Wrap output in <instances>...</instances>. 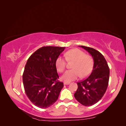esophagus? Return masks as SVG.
I'll use <instances>...</instances> for the list:
<instances>
[{"label":"esophagus","mask_w":126,"mask_h":126,"mask_svg":"<svg viewBox=\"0 0 126 126\" xmlns=\"http://www.w3.org/2000/svg\"><path fill=\"white\" fill-rule=\"evenodd\" d=\"M63 84H64V85H69V84H70V82H63Z\"/></svg>","instance_id":"34e87169"}]
</instances>
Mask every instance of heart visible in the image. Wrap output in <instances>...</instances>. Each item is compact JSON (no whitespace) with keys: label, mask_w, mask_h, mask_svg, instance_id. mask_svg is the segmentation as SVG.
Returning a JSON list of instances; mask_svg holds the SVG:
<instances>
[{"label":"heart","mask_w":126,"mask_h":126,"mask_svg":"<svg viewBox=\"0 0 126 126\" xmlns=\"http://www.w3.org/2000/svg\"><path fill=\"white\" fill-rule=\"evenodd\" d=\"M68 62H74L72 69L67 70L62 77L64 82H69L77 79L79 76L84 77L88 75L93 67V59L89 55H86L83 51L77 48L71 49L64 54ZM56 67L57 70L63 72L66 68V60L62 56H59L56 60Z\"/></svg>","instance_id":"obj_1"}]
</instances>
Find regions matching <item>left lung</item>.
I'll use <instances>...</instances> for the list:
<instances>
[{
    "label": "left lung",
    "mask_w": 126,
    "mask_h": 126,
    "mask_svg": "<svg viewBox=\"0 0 126 126\" xmlns=\"http://www.w3.org/2000/svg\"><path fill=\"white\" fill-rule=\"evenodd\" d=\"M93 57L94 66L89 77L77 83L75 98L83 106H90L99 101L106 93L109 79V68L100 52L92 48L79 46Z\"/></svg>",
    "instance_id": "left-lung-1"
}]
</instances>
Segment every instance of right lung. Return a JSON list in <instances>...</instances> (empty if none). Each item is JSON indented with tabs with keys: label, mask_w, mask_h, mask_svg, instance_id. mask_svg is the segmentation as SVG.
I'll use <instances>...</instances> for the list:
<instances>
[{
	"label": "right lung",
	"mask_w": 126,
	"mask_h": 126,
	"mask_svg": "<svg viewBox=\"0 0 126 126\" xmlns=\"http://www.w3.org/2000/svg\"><path fill=\"white\" fill-rule=\"evenodd\" d=\"M65 47H43L30 56L25 67L22 81L25 93L32 104L47 108L57 100L63 87L57 81L56 60Z\"/></svg>",
	"instance_id": "1"
}]
</instances>
